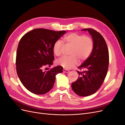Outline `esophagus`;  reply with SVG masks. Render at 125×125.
Segmentation results:
<instances>
[{
    "label": "esophagus",
    "mask_w": 125,
    "mask_h": 125,
    "mask_svg": "<svg viewBox=\"0 0 125 125\" xmlns=\"http://www.w3.org/2000/svg\"><path fill=\"white\" fill-rule=\"evenodd\" d=\"M69 71L68 70H66V69H63V73H68Z\"/></svg>",
    "instance_id": "esophagus-1"
}]
</instances>
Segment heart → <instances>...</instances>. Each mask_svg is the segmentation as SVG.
Returning <instances> with one entry per match:
<instances>
[{
  "mask_svg": "<svg viewBox=\"0 0 125 125\" xmlns=\"http://www.w3.org/2000/svg\"><path fill=\"white\" fill-rule=\"evenodd\" d=\"M65 42L73 48L70 51V56H63L56 61V65L69 69L76 66L78 59L80 62L86 60L90 56L93 50V42L89 36H83L76 33H71L66 35L63 38ZM62 42L59 40H57L52 46L54 54L59 56L61 55Z\"/></svg>",
  "mask_w": 125,
  "mask_h": 125,
  "instance_id": "obj_1",
  "label": "heart"
}]
</instances>
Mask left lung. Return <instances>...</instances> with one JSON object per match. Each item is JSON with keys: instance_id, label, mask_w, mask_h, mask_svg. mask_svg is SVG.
Returning <instances> with one entry per match:
<instances>
[{"instance_id": "8db88e82", "label": "left lung", "mask_w": 125, "mask_h": 125, "mask_svg": "<svg viewBox=\"0 0 125 125\" xmlns=\"http://www.w3.org/2000/svg\"><path fill=\"white\" fill-rule=\"evenodd\" d=\"M91 36L93 47L89 57L78 68L84 71L79 72L77 80L71 84L77 95L87 96L99 90L106 75L109 64V54L106 43L100 33L91 29H84Z\"/></svg>"}]
</instances>
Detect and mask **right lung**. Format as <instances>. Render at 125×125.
<instances>
[{"instance_id": "right-lung-1", "label": "right lung", "mask_w": 125, "mask_h": 125, "mask_svg": "<svg viewBox=\"0 0 125 125\" xmlns=\"http://www.w3.org/2000/svg\"><path fill=\"white\" fill-rule=\"evenodd\" d=\"M66 33L36 29L22 36L17 49L16 69L22 84L29 91L41 95L53 87L56 74L62 73L63 68L58 66L44 72L42 68L52 65L54 59L52 46Z\"/></svg>"}]
</instances>
